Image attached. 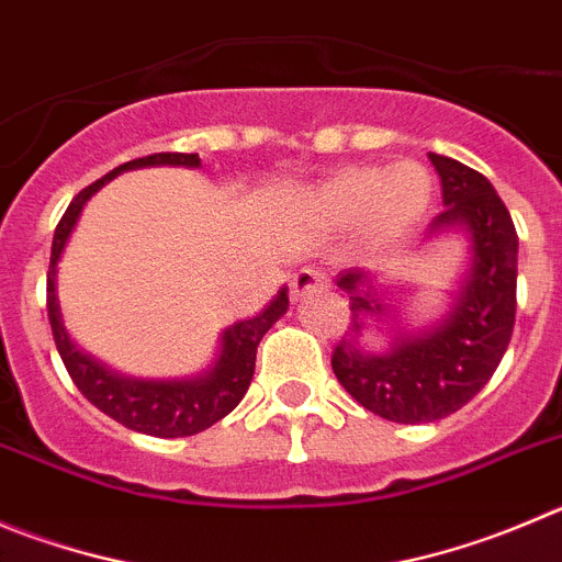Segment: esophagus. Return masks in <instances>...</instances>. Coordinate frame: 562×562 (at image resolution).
<instances>
[{
  "mask_svg": "<svg viewBox=\"0 0 562 562\" xmlns=\"http://www.w3.org/2000/svg\"><path fill=\"white\" fill-rule=\"evenodd\" d=\"M322 288H327V277H324L318 269H311V266L299 269L296 274L291 277V296L293 299L311 296L313 291H322Z\"/></svg>",
  "mask_w": 562,
  "mask_h": 562,
  "instance_id": "obj_1",
  "label": "esophagus"
}]
</instances>
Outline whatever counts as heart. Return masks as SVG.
I'll use <instances>...</instances> for the list:
<instances>
[{
    "label": "heart",
    "mask_w": 562,
    "mask_h": 562,
    "mask_svg": "<svg viewBox=\"0 0 562 562\" xmlns=\"http://www.w3.org/2000/svg\"><path fill=\"white\" fill-rule=\"evenodd\" d=\"M432 202V177L418 162L355 166L316 188L311 207L329 227L363 222L369 246H391L424 218Z\"/></svg>",
    "instance_id": "1"
}]
</instances>
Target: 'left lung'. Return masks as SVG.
Returning a JSON list of instances; mask_svg holds the SVG:
<instances>
[{"label": "left lung", "mask_w": 562, "mask_h": 562, "mask_svg": "<svg viewBox=\"0 0 562 562\" xmlns=\"http://www.w3.org/2000/svg\"><path fill=\"white\" fill-rule=\"evenodd\" d=\"M443 188V213L432 218L427 238L447 229L469 235L471 263L452 307L432 327L393 329L387 352L360 349L369 318L387 316L376 277L363 269L338 274L349 293L352 335L333 352V371L346 393L366 411L396 424H427L469 405L494 376L516 324L518 235L494 186L452 157L432 155Z\"/></svg>", "instance_id": "left-lung-1"}]
</instances>
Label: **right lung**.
<instances>
[{
  "instance_id": "add662e5",
  "label": "right lung",
  "mask_w": 562,
  "mask_h": 562,
  "mask_svg": "<svg viewBox=\"0 0 562 562\" xmlns=\"http://www.w3.org/2000/svg\"><path fill=\"white\" fill-rule=\"evenodd\" d=\"M144 166H188V169H196L202 162H199V155L157 151V155L124 162L110 175H104L102 180L82 188L63 213L55 238H52L49 271H46V311H49L52 335H55V346L63 358V366H66L68 376L75 380V385L80 387V393L91 405H97L104 416L124 424L127 429H135V432L155 435V438H186V435H196L222 422L244 400V393L249 391L251 374H255L257 346L271 329V324L285 316L288 291L282 288L271 299L269 307L257 313V316L244 318V322L224 329L216 363L202 371V374L186 376V380H135V376H122L99 363V360H93L91 355L82 352L63 327L60 302H57V260H60L88 199L104 182L113 180L115 175L130 169H144Z\"/></svg>"
}]
</instances>
